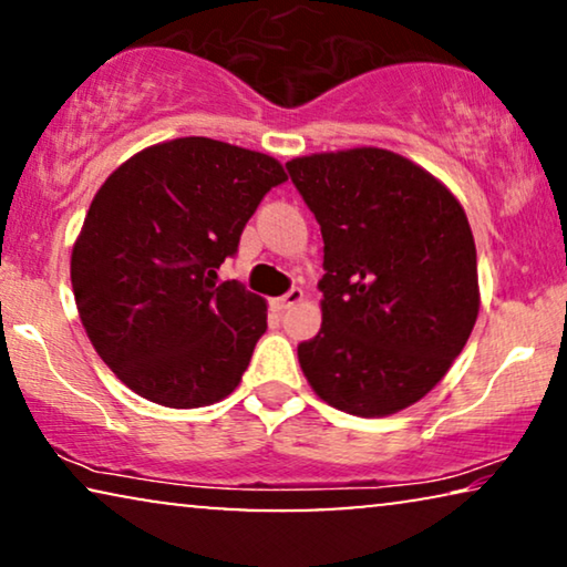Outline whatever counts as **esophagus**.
Instances as JSON below:
<instances>
[{
    "label": "esophagus",
    "instance_id": "esophagus-1",
    "mask_svg": "<svg viewBox=\"0 0 567 567\" xmlns=\"http://www.w3.org/2000/svg\"><path fill=\"white\" fill-rule=\"evenodd\" d=\"M301 299H305V291H301V289H291L289 293H286V297L276 299V301H274V307L278 309V312H284V309H291V307H297Z\"/></svg>",
    "mask_w": 567,
    "mask_h": 567
}]
</instances>
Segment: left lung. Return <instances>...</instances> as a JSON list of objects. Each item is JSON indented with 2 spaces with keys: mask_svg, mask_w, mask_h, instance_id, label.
<instances>
[{
  "mask_svg": "<svg viewBox=\"0 0 567 567\" xmlns=\"http://www.w3.org/2000/svg\"><path fill=\"white\" fill-rule=\"evenodd\" d=\"M324 243L322 328L299 346L317 398L384 417L425 398L480 312L467 214L429 169L359 146L286 162Z\"/></svg>",
  "mask_w": 567,
  "mask_h": 567,
  "instance_id": "1",
  "label": "left lung"
}]
</instances>
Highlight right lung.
<instances>
[{
    "label": "right lung",
    "mask_w": 567,
    "mask_h": 567,
    "mask_svg": "<svg viewBox=\"0 0 567 567\" xmlns=\"http://www.w3.org/2000/svg\"><path fill=\"white\" fill-rule=\"evenodd\" d=\"M284 181L268 154L185 136L100 185L72 247L74 301L97 355L138 398L188 410L235 392L268 307L243 284H216V268Z\"/></svg>",
    "instance_id": "right-lung-1"
}]
</instances>
